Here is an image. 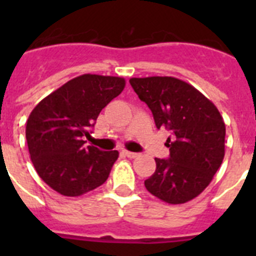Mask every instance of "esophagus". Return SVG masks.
I'll return each mask as SVG.
<instances>
[{
	"instance_id": "34e87169",
	"label": "esophagus",
	"mask_w": 256,
	"mask_h": 256,
	"mask_svg": "<svg viewBox=\"0 0 256 256\" xmlns=\"http://www.w3.org/2000/svg\"><path fill=\"white\" fill-rule=\"evenodd\" d=\"M123 154L126 156V158H130V159H134V158H137V156H138V154L130 152V151H123Z\"/></svg>"
}]
</instances>
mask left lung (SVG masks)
Masks as SVG:
<instances>
[{"mask_svg":"<svg viewBox=\"0 0 256 256\" xmlns=\"http://www.w3.org/2000/svg\"><path fill=\"white\" fill-rule=\"evenodd\" d=\"M140 100L152 112L158 130L172 132L168 159L156 158V170L144 180L150 194L168 204H184L212 182L224 158L226 126L209 98L173 76L130 78Z\"/></svg>","mask_w":256,"mask_h":256,"instance_id":"8db88e82","label":"left lung"}]
</instances>
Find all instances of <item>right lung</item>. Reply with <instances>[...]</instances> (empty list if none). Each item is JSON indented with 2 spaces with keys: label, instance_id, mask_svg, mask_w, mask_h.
<instances>
[{
  "label": "right lung",
  "instance_id": "1",
  "mask_svg": "<svg viewBox=\"0 0 256 256\" xmlns=\"http://www.w3.org/2000/svg\"><path fill=\"white\" fill-rule=\"evenodd\" d=\"M120 76L83 74L40 101L26 120V137L38 176L64 196H80L106 182L119 152L86 146L90 128L122 94Z\"/></svg>",
  "mask_w": 256,
  "mask_h": 256
}]
</instances>
